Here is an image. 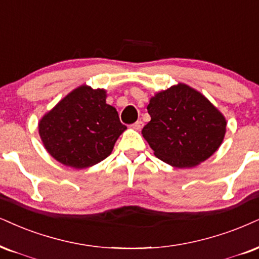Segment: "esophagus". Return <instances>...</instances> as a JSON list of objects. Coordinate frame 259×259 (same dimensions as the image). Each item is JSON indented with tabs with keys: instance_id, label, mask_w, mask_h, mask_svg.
<instances>
[{
	"instance_id": "34e87169",
	"label": "esophagus",
	"mask_w": 259,
	"mask_h": 259,
	"mask_svg": "<svg viewBox=\"0 0 259 259\" xmlns=\"http://www.w3.org/2000/svg\"><path fill=\"white\" fill-rule=\"evenodd\" d=\"M143 126H144V123H143V121H140V120H138V121H137V122H135V123H133L132 124V127H133V128H135V130H142L143 128Z\"/></svg>"
}]
</instances>
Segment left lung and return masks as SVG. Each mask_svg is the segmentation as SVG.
<instances>
[{"label":"left lung","instance_id":"8db88e82","mask_svg":"<svg viewBox=\"0 0 259 259\" xmlns=\"http://www.w3.org/2000/svg\"><path fill=\"white\" fill-rule=\"evenodd\" d=\"M143 137L155 156L175 168L194 167L221 145L226 119L199 92L179 84L150 100Z\"/></svg>","mask_w":259,"mask_h":259}]
</instances>
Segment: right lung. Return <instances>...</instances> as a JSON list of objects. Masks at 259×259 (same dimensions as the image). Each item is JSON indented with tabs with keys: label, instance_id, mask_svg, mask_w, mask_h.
Returning <instances> with one entry per match:
<instances>
[{
	"label": "right lung",
	"instance_id": "right-lung-1",
	"mask_svg": "<svg viewBox=\"0 0 259 259\" xmlns=\"http://www.w3.org/2000/svg\"><path fill=\"white\" fill-rule=\"evenodd\" d=\"M105 91L82 85L67 95L39 122L47 151L62 164L82 169L100 163L111 154L127 128L119 114L105 103Z\"/></svg>",
	"mask_w": 259,
	"mask_h": 259
}]
</instances>
